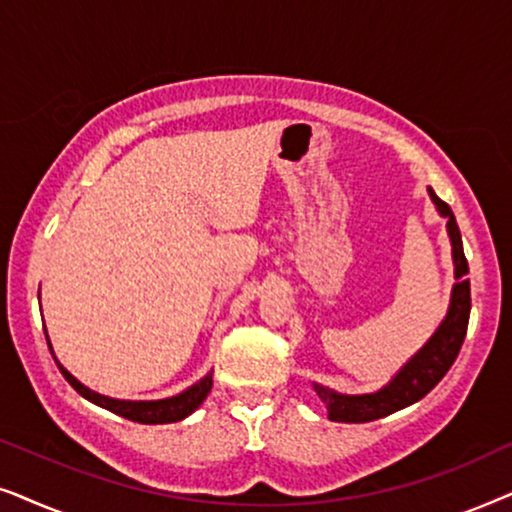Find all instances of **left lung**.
Wrapping results in <instances>:
<instances>
[{
  "instance_id": "8db88e82",
  "label": "left lung",
  "mask_w": 512,
  "mask_h": 512,
  "mask_svg": "<svg viewBox=\"0 0 512 512\" xmlns=\"http://www.w3.org/2000/svg\"><path fill=\"white\" fill-rule=\"evenodd\" d=\"M428 196L435 203L440 217L447 222V236L452 243V260H454V278L452 297H449L447 316L442 323L435 327L431 339L393 374V379L386 386H381L374 393H360V395H346L339 391H332L323 384L313 381V391L327 407V417L332 421H344V424H363V421H374L388 414L403 410L407 405H414L417 400L431 391L438 381L445 377L449 367L459 356L463 339H466L468 330V316H470V281L468 262L463 255L461 231L456 224V217L452 208L445 201L438 199V194L428 187Z\"/></svg>"
}]
</instances>
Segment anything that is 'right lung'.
Masks as SVG:
<instances>
[{
    "label": "right lung",
    "mask_w": 512,
    "mask_h": 512,
    "mask_svg": "<svg viewBox=\"0 0 512 512\" xmlns=\"http://www.w3.org/2000/svg\"><path fill=\"white\" fill-rule=\"evenodd\" d=\"M46 342H49V337H46ZM49 349L53 353L51 342H49ZM53 358H56V356H53ZM56 363H58V358H56ZM58 370L63 372V377L67 381H70V386L74 388V391H77L79 395H84L86 400H91L93 405L105 407V410L119 414V417H124V419L138 421V424H175V421L187 419L189 414H192L196 407H199L203 400H206L210 388H213V372H208L206 377L196 381V384L185 388L182 393L170 395V398H163V400H119V398H109V395L91 391V388L81 384L77 377H72V374L67 372L60 363H58Z\"/></svg>",
    "instance_id": "add662e5"
}]
</instances>
